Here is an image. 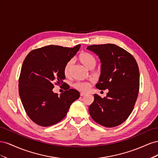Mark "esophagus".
<instances>
[{"label":"esophagus","mask_w":158,"mask_h":158,"mask_svg":"<svg viewBox=\"0 0 158 158\" xmlns=\"http://www.w3.org/2000/svg\"><path fill=\"white\" fill-rule=\"evenodd\" d=\"M85 95V93H83V92H81V93H80V96L82 97V96H84Z\"/></svg>","instance_id":"esophagus-1"}]
</instances>
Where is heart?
<instances>
[{"instance_id":"1","label":"heart","mask_w":158,"mask_h":158,"mask_svg":"<svg viewBox=\"0 0 158 158\" xmlns=\"http://www.w3.org/2000/svg\"><path fill=\"white\" fill-rule=\"evenodd\" d=\"M79 60L82 63L83 65L85 67L90 69L92 66H94L95 64V59L93 55L88 53L86 52H83L79 55ZM73 66V60H70L66 63L64 67V74L66 76H69L71 73L72 69ZM74 87L78 90L82 91V92H88L90 88L89 84L87 82H77L74 84Z\"/></svg>"}]
</instances>
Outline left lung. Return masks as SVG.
I'll return each mask as SVG.
<instances>
[{"label": "left lung", "instance_id": "left-lung-1", "mask_svg": "<svg viewBox=\"0 0 158 158\" xmlns=\"http://www.w3.org/2000/svg\"><path fill=\"white\" fill-rule=\"evenodd\" d=\"M87 49L94 52L101 60V75L95 86L109 89L103 98L94 94L89 114L103 127H117L127 120L136 102L140 86L138 64L131 53L114 44L92 45Z\"/></svg>", "mask_w": 158, "mask_h": 158}]
</instances>
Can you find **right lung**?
Wrapping results in <instances>:
<instances>
[{"mask_svg": "<svg viewBox=\"0 0 158 158\" xmlns=\"http://www.w3.org/2000/svg\"><path fill=\"white\" fill-rule=\"evenodd\" d=\"M80 47L45 46L32 50L23 60L18 80L19 95L28 117L37 125L49 127L60 122L71 104L79 98L76 89L65 90L59 96L52 89L54 84H67L63 82L64 67Z\"/></svg>", "mask_w": 158, "mask_h": 158, "instance_id": "add662e5", "label": "right lung"}]
</instances>
